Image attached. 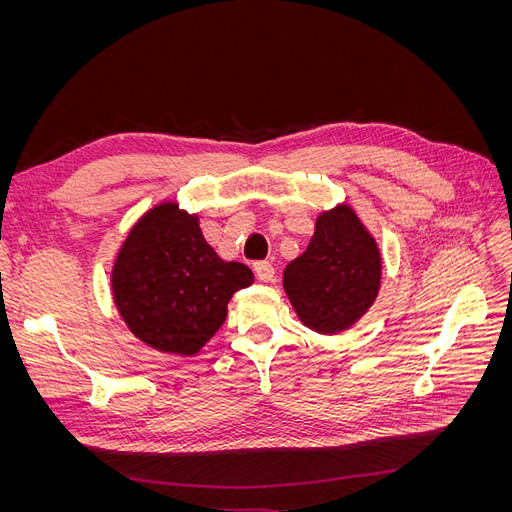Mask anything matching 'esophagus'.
Wrapping results in <instances>:
<instances>
[{"label":"esophagus","mask_w":512,"mask_h":512,"mask_svg":"<svg viewBox=\"0 0 512 512\" xmlns=\"http://www.w3.org/2000/svg\"><path fill=\"white\" fill-rule=\"evenodd\" d=\"M254 273L260 282H271L275 277V269L269 260H258L254 262Z\"/></svg>","instance_id":"esophagus-1"}]
</instances>
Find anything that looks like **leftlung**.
Returning <instances> with one entry per match:
<instances>
[{"instance_id":"left-lung-1","label":"left lung","mask_w":512,"mask_h":512,"mask_svg":"<svg viewBox=\"0 0 512 512\" xmlns=\"http://www.w3.org/2000/svg\"><path fill=\"white\" fill-rule=\"evenodd\" d=\"M380 252L346 205L322 213L307 250L284 271V290L312 331L350 329L374 303L380 288Z\"/></svg>"}]
</instances>
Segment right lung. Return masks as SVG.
Listing matches in <instances>:
<instances>
[{"instance_id": "1", "label": "right lung", "mask_w": 512, "mask_h": 512, "mask_svg": "<svg viewBox=\"0 0 512 512\" xmlns=\"http://www.w3.org/2000/svg\"><path fill=\"white\" fill-rule=\"evenodd\" d=\"M111 282L119 314L138 339L192 356L218 333L230 297L254 275L243 262H224L213 252L196 215L164 203L130 230Z\"/></svg>"}]
</instances>
